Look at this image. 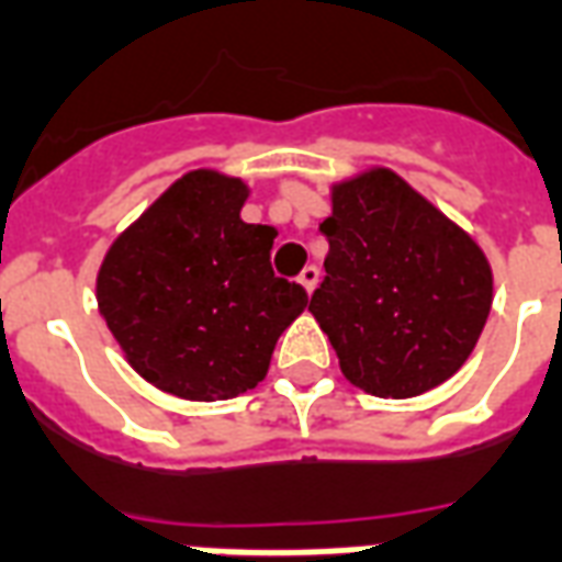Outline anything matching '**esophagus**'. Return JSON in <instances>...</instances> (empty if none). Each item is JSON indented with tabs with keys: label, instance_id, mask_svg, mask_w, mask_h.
Instances as JSON below:
<instances>
[{
	"label": "esophagus",
	"instance_id": "34e87169",
	"mask_svg": "<svg viewBox=\"0 0 562 562\" xmlns=\"http://www.w3.org/2000/svg\"><path fill=\"white\" fill-rule=\"evenodd\" d=\"M297 282L312 294V291H315V285H318V268H315V265L303 268V271H300V277H297Z\"/></svg>",
	"mask_w": 562,
	"mask_h": 562
}]
</instances>
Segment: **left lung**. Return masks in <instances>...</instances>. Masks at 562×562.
Here are the masks:
<instances>
[{"instance_id": "1", "label": "left lung", "mask_w": 562, "mask_h": 562, "mask_svg": "<svg viewBox=\"0 0 562 562\" xmlns=\"http://www.w3.org/2000/svg\"><path fill=\"white\" fill-rule=\"evenodd\" d=\"M329 252L310 312L338 368L376 397H415L451 380L492 310L481 244L389 167L329 188Z\"/></svg>"}]
</instances>
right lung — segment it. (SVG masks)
<instances>
[{
	"label": "right lung",
	"mask_w": 562,
	"mask_h": 562,
	"mask_svg": "<svg viewBox=\"0 0 562 562\" xmlns=\"http://www.w3.org/2000/svg\"><path fill=\"white\" fill-rule=\"evenodd\" d=\"M250 186L188 170L105 250L97 306L147 383L186 401H226L268 374L277 338L310 306L273 277V226L244 224Z\"/></svg>",
	"instance_id": "right-lung-1"
}]
</instances>
